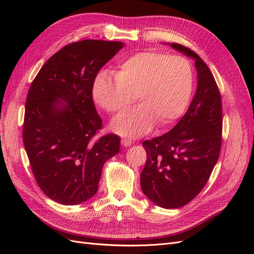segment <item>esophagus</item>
<instances>
[{
    "label": "esophagus",
    "mask_w": 254,
    "mask_h": 254,
    "mask_svg": "<svg viewBox=\"0 0 254 254\" xmlns=\"http://www.w3.org/2000/svg\"><path fill=\"white\" fill-rule=\"evenodd\" d=\"M121 143H122V145H123V146H124V147H128V146H130V145L132 144L131 140H127V139L122 140V141H121Z\"/></svg>",
    "instance_id": "1"
}]
</instances>
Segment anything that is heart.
Masks as SVG:
<instances>
[{
	"instance_id": "1",
	"label": "heart",
	"mask_w": 254,
	"mask_h": 254,
	"mask_svg": "<svg viewBox=\"0 0 254 254\" xmlns=\"http://www.w3.org/2000/svg\"><path fill=\"white\" fill-rule=\"evenodd\" d=\"M194 88V71L190 61L181 56L148 51L122 61L114 78L98 75L92 87L95 104L106 112L125 111L134 97V110L115 119L114 132L128 137L147 133L172 125L186 111Z\"/></svg>"
}]
</instances>
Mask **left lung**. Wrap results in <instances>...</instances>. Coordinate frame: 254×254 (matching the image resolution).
<instances>
[{"instance_id": "obj_1", "label": "left lung", "mask_w": 254, "mask_h": 254, "mask_svg": "<svg viewBox=\"0 0 254 254\" xmlns=\"http://www.w3.org/2000/svg\"><path fill=\"white\" fill-rule=\"evenodd\" d=\"M174 50L195 60L197 90L187 113L171 131L143 142L147 153L141 189L153 203L177 209L200 193L221 147V97L210 68L196 53L177 43Z\"/></svg>"}]
</instances>
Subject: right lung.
Returning a JSON list of instances; mask_svg holds the SVG:
<instances>
[{
	"label": "right lung",
	"instance_id": "add662e5",
	"mask_svg": "<svg viewBox=\"0 0 254 254\" xmlns=\"http://www.w3.org/2000/svg\"><path fill=\"white\" fill-rule=\"evenodd\" d=\"M123 48V42L105 40L65 45L30 84L23 143L38 186L54 201L75 205L89 200L105 162L120 151L115 134L92 142L102 129L92 87L98 71Z\"/></svg>",
	"mask_w": 254,
	"mask_h": 254
}]
</instances>
